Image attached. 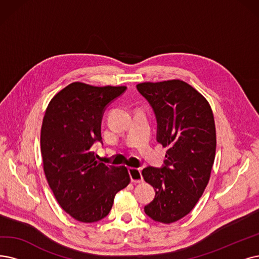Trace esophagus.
I'll return each instance as SVG.
<instances>
[{
	"instance_id": "1",
	"label": "esophagus",
	"mask_w": 259,
	"mask_h": 259,
	"mask_svg": "<svg viewBox=\"0 0 259 259\" xmlns=\"http://www.w3.org/2000/svg\"><path fill=\"white\" fill-rule=\"evenodd\" d=\"M130 175H131V180L134 184H139L143 182L142 175H141V170L137 168H130L128 170Z\"/></svg>"
}]
</instances>
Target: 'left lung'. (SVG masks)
<instances>
[{
    "instance_id": "1",
    "label": "left lung",
    "mask_w": 259,
    "mask_h": 259,
    "mask_svg": "<svg viewBox=\"0 0 259 259\" xmlns=\"http://www.w3.org/2000/svg\"><path fill=\"white\" fill-rule=\"evenodd\" d=\"M137 89L156 115L157 141L168 148L163 168L142 170L155 189L144 211L173 223L193 209L209 182L217 147L213 113L208 101L180 79L140 82Z\"/></svg>"
}]
</instances>
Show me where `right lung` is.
<instances>
[{"label":"right lung","instance_id":"right-lung-1","mask_svg":"<svg viewBox=\"0 0 259 259\" xmlns=\"http://www.w3.org/2000/svg\"><path fill=\"white\" fill-rule=\"evenodd\" d=\"M125 89L74 81L52 98L47 107L40 133L46 178L60 207L79 222L106 217L117 192L131 182L125 165L101 162L91 151L102 140L105 107Z\"/></svg>","mask_w":259,"mask_h":259}]
</instances>
